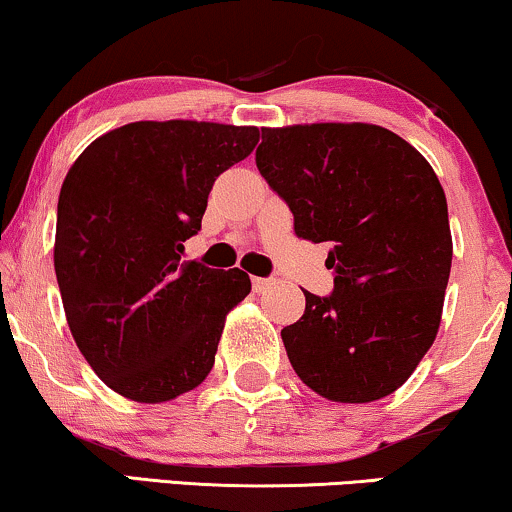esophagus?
Returning a JSON list of instances; mask_svg holds the SVG:
<instances>
[{"instance_id":"esophagus-1","label":"esophagus","mask_w":512,"mask_h":512,"mask_svg":"<svg viewBox=\"0 0 512 512\" xmlns=\"http://www.w3.org/2000/svg\"><path fill=\"white\" fill-rule=\"evenodd\" d=\"M251 284H254L256 294H263V291H268L272 284H275V280H268V277H254V280H251Z\"/></svg>"}]
</instances>
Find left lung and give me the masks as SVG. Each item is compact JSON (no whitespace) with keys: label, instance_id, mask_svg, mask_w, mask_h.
<instances>
[{"label":"left lung","instance_id":"1","mask_svg":"<svg viewBox=\"0 0 512 512\" xmlns=\"http://www.w3.org/2000/svg\"><path fill=\"white\" fill-rule=\"evenodd\" d=\"M256 167L298 237L331 242V296L282 329L298 378L331 402L395 393L433 345L451 270L447 197L428 159L362 122L261 129Z\"/></svg>","mask_w":512,"mask_h":512}]
</instances>
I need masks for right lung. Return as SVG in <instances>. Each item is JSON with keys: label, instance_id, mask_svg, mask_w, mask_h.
<instances>
[{"label": "right lung", "instance_id": "1", "mask_svg": "<svg viewBox=\"0 0 512 512\" xmlns=\"http://www.w3.org/2000/svg\"><path fill=\"white\" fill-rule=\"evenodd\" d=\"M256 126L131 122L75 159L58 195L53 265L68 327L105 386L159 404L214 367L247 272L181 261L211 185L251 155Z\"/></svg>", "mask_w": 512, "mask_h": 512}]
</instances>
